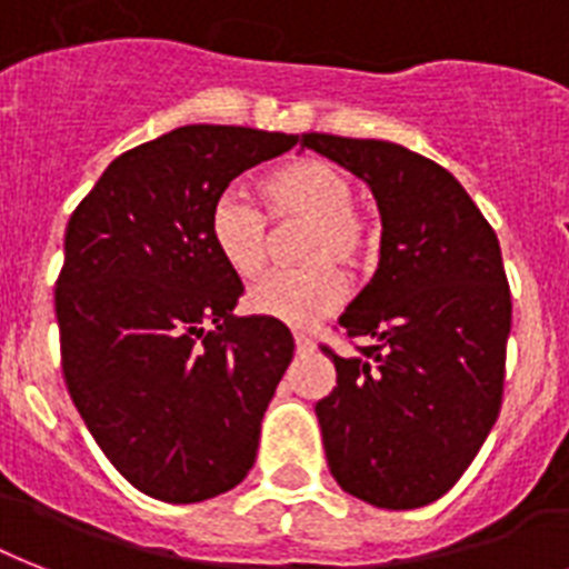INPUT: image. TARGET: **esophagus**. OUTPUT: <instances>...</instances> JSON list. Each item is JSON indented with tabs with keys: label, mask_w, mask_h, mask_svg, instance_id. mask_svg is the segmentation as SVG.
I'll return each mask as SVG.
<instances>
[{
	"label": "esophagus",
	"mask_w": 569,
	"mask_h": 569,
	"mask_svg": "<svg viewBox=\"0 0 569 569\" xmlns=\"http://www.w3.org/2000/svg\"><path fill=\"white\" fill-rule=\"evenodd\" d=\"M295 348H298V353H312L316 345H312V339H309L307 332H295Z\"/></svg>",
	"instance_id": "esophagus-1"
}]
</instances>
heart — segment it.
Here are the masks:
<instances>
[{
  "label": "heart",
  "mask_w": 569,
  "mask_h": 569,
  "mask_svg": "<svg viewBox=\"0 0 569 569\" xmlns=\"http://www.w3.org/2000/svg\"><path fill=\"white\" fill-rule=\"evenodd\" d=\"M260 207L237 196H224L210 210V239L233 274L253 280L271 260V221H307L298 237V260L307 266L277 271L257 283L248 307L257 316L283 325L307 327L339 307L345 274L336 262L357 269L373 251V228L353 204V183L348 174L325 160H295L260 183Z\"/></svg>",
  "instance_id": "b5f03b06"
}]
</instances>
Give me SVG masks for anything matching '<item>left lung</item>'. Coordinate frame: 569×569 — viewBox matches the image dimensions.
Masks as SVG:
<instances>
[{"label": "left lung", "instance_id": "1", "mask_svg": "<svg viewBox=\"0 0 569 569\" xmlns=\"http://www.w3.org/2000/svg\"><path fill=\"white\" fill-rule=\"evenodd\" d=\"M371 187L380 266L339 325L359 357H339L318 400L327 465L341 491L377 509H420L468 470L500 415L511 292L497 233L459 180L382 140L303 133Z\"/></svg>", "mask_w": 569, "mask_h": 569}]
</instances>
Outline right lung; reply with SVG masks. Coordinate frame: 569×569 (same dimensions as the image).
Returning <instances> with one entry per match:
<instances>
[{"label": "right lung", "mask_w": 569, "mask_h": 569, "mask_svg": "<svg viewBox=\"0 0 569 569\" xmlns=\"http://www.w3.org/2000/svg\"><path fill=\"white\" fill-rule=\"evenodd\" d=\"M298 140L183 124L119 154L67 224L63 380L110 465L154 500H210L253 468L295 339L283 321L233 316L242 280L212 244L210 210Z\"/></svg>", "instance_id": "obj_1"}]
</instances>
